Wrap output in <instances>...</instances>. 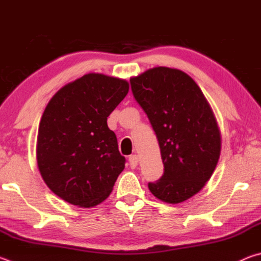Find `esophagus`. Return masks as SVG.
I'll return each instance as SVG.
<instances>
[{"mask_svg": "<svg viewBox=\"0 0 261 261\" xmlns=\"http://www.w3.org/2000/svg\"><path fill=\"white\" fill-rule=\"evenodd\" d=\"M138 155H136V154H134V155H131L129 158V163H130V167L131 168H136L137 166H138Z\"/></svg>", "mask_w": 261, "mask_h": 261, "instance_id": "obj_1", "label": "esophagus"}]
</instances>
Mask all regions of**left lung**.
<instances>
[{"label": "left lung", "instance_id": "obj_1", "mask_svg": "<svg viewBox=\"0 0 261 261\" xmlns=\"http://www.w3.org/2000/svg\"><path fill=\"white\" fill-rule=\"evenodd\" d=\"M132 93L155 131L165 173L148 183L167 204L190 199L213 175L221 153V132L208 101L182 70L156 67L130 78Z\"/></svg>", "mask_w": 261, "mask_h": 261}]
</instances>
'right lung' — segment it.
Here are the masks:
<instances>
[{"label": "right lung", "instance_id": "right-lung-1", "mask_svg": "<svg viewBox=\"0 0 261 261\" xmlns=\"http://www.w3.org/2000/svg\"><path fill=\"white\" fill-rule=\"evenodd\" d=\"M129 92L125 79L87 73L48 102L39 124L37 162L56 196L78 207L108 198L125 167L107 117Z\"/></svg>", "mask_w": 261, "mask_h": 261}]
</instances>
